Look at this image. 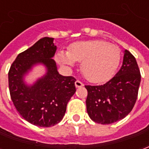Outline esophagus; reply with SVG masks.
<instances>
[{
	"label": "esophagus",
	"instance_id": "esophagus-1",
	"mask_svg": "<svg viewBox=\"0 0 149 149\" xmlns=\"http://www.w3.org/2000/svg\"><path fill=\"white\" fill-rule=\"evenodd\" d=\"M75 86H76V88L83 87V86H84V84H83L82 82H81L80 81H77L75 82Z\"/></svg>",
	"mask_w": 149,
	"mask_h": 149
}]
</instances>
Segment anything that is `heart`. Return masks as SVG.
<instances>
[{
    "mask_svg": "<svg viewBox=\"0 0 149 149\" xmlns=\"http://www.w3.org/2000/svg\"><path fill=\"white\" fill-rule=\"evenodd\" d=\"M58 61L68 68L76 62L81 63L84 77L92 83L109 81L115 73L120 61V49L114 45L100 40L72 44L68 52L60 51Z\"/></svg>",
    "mask_w": 149,
    "mask_h": 149,
    "instance_id": "heart-1",
    "label": "heart"
}]
</instances>
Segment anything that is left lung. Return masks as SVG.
<instances>
[{"label": "left lung", "mask_w": 149, "mask_h": 149, "mask_svg": "<svg viewBox=\"0 0 149 149\" xmlns=\"http://www.w3.org/2000/svg\"><path fill=\"white\" fill-rule=\"evenodd\" d=\"M141 78L136 58L125 49L121 68L115 77L103 85H85L89 117L101 125H109L125 118L136 101Z\"/></svg>", "instance_id": "1"}]
</instances>
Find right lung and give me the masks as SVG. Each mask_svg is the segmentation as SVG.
I'll return each instance as SVG.
<instances>
[{
	"label": "right lung",
	"instance_id": "right-lung-1",
	"mask_svg": "<svg viewBox=\"0 0 149 149\" xmlns=\"http://www.w3.org/2000/svg\"><path fill=\"white\" fill-rule=\"evenodd\" d=\"M53 38L44 37L20 53L8 72V88L14 106L22 117L40 127L54 126L61 120L67 104L76 92L72 77L59 74ZM42 64L46 73L29 86L24 77L35 65Z\"/></svg>",
	"mask_w": 149,
	"mask_h": 149
}]
</instances>
